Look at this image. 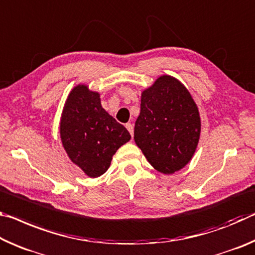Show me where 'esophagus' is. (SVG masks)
Masks as SVG:
<instances>
[{"label":"esophagus","instance_id":"esophagus-1","mask_svg":"<svg viewBox=\"0 0 255 255\" xmlns=\"http://www.w3.org/2000/svg\"><path fill=\"white\" fill-rule=\"evenodd\" d=\"M126 128L128 129V131L130 132V135H134V127H132L131 124H126Z\"/></svg>","mask_w":255,"mask_h":255}]
</instances>
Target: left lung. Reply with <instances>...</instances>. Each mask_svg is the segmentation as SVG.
I'll return each instance as SVG.
<instances>
[{
  "mask_svg": "<svg viewBox=\"0 0 255 255\" xmlns=\"http://www.w3.org/2000/svg\"><path fill=\"white\" fill-rule=\"evenodd\" d=\"M201 121L196 104L178 80L162 76L144 91L134 138L152 167L170 175L195 152Z\"/></svg>",
  "mask_w": 255,
  "mask_h": 255,
  "instance_id": "obj_1",
  "label": "left lung"
}]
</instances>
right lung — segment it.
<instances>
[{
	"label": "right lung",
	"mask_w": 255,
	"mask_h": 255,
	"mask_svg": "<svg viewBox=\"0 0 255 255\" xmlns=\"http://www.w3.org/2000/svg\"><path fill=\"white\" fill-rule=\"evenodd\" d=\"M60 134L72 162L92 178L103 175L117 149L130 139L127 129L101 106L98 93L84 85L68 98Z\"/></svg>",
	"instance_id": "right-lung-1"
}]
</instances>
